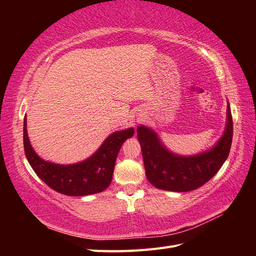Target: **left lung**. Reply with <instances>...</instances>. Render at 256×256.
I'll return each mask as SVG.
<instances>
[{"mask_svg": "<svg viewBox=\"0 0 256 256\" xmlns=\"http://www.w3.org/2000/svg\"><path fill=\"white\" fill-rule=\"evenodd\" d=\"M233 122L230 104L226 108L224 132L214 148L192 156L172 153L153 130L140 125L138 140L142 148L146 177L154 187L176 192L197 189L214 177L230 153Z\"/></svg>", "mask_w": 256, "mask_h": 256, "instance_id": "1", "label": "left lung"}]
</instances>
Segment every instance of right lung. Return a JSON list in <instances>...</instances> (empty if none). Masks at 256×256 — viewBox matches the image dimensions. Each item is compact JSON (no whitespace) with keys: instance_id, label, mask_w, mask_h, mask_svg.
<instances>
[{"instance_id":"obj_1","label":"right lung","mask_w":256,"mask_h":256,"mask_svg":"<svg viewBox=\"0 0 256 256\" xmlns=\"http://www.w3.org/2000/svg\"><path fill=\"white\" fill-rule=\"evenodd\" d=\"M24 118V150L36 175L48 187L66 196H88L101 192L110 186L116 156L122 144L132 138L134 128L118 131L108 136L94 155L70 165L55 164L40 158L32 150Z\"/></svg>"}]
</instances>
